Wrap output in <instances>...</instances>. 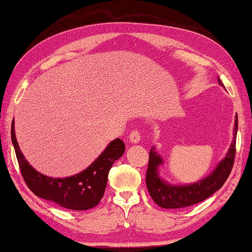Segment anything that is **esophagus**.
<instances>
[{"label":"esophagus","mask_w":252,"mask_h":252,"mask_svg":"<svg viewBox=\"0 0 252 252\" xmlns=\"http://www.w3.org/2000/svg\"><path fill=\"white\" fill-rule=\"evenodd\" d=\"M140 138H141V136H140V132L138 129L132 130L129 134V137H128V139H129L131 144H137V142H139Z\"/></svg>","instance_id":"obj_1"}]
</instances>
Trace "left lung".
<instances>
[{"mask_svg":"<svg viewBox=\"0 0 252 252\" xmlns=\"http://www.w3.org/2000/svg\"><path fill=\"white\" fill-rule=\"evenodd\" d=\"M221 87L224 84L218 79ZM238 130V116L236 115L234 139L231 141L228 153L216 169L201 181L189 185H171L159 177L158 168L163 163L161 157L156 153L155 148L150 149L148 169L146 173V184L149 194L157 205L162 208H183L200 203L218 191L231 172L236 155V137Z\"/></svg>","mask_w":252,"mask_h":252,"instance_id":"8db88e82","label":"left lung"}]
</instances>
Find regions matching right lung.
<instances>
[{
    "label": "right lung",
    "instance_id": "add662e5",
    "mask_svg": "<svg viewBox=\"0 0 252 252\" xmlns=\"http://www.w3.org/2000/svg\"><path fill=\"white\" fill-rule=\"evenodd\" d=\"M11 137L23 179L31 191L38 197L74 211L90 210L97 205L105 192L108 172L113 163L120 159L125 151L124 142L116 138L111 141L97 159L82 172L68 178H50L36 171L22 154L16 140L14 120Z\"/></svg>",
    "mask_w": 252,
    "mask_h": 252
}]
</instances>
